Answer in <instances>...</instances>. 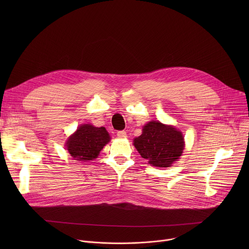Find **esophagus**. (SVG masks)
<instances>
[{
	"instance_id": "1",
	"label": "esophagus",
	"mask_w": 249,
	"mask_h": 249,
	"mask_svg": "<svg viewBox=\"0 0 249 249\" xmlns=\"http://www.w3.org/2000/svg\"><path fill=\"white\" fill-rule=\"evenodd\" d=\"M117 137L123 139V138H126V137H127V134H126L125 131H118V132H117Z\"/></svg>"
}]
</instances>
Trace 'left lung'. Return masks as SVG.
Listing matches in <instances>:
<instances>
[{
  "mask_svg": "<svg viewBox=\"0 0 249 249\" xmlns=\"http://www.w3.org/2000/svg\"><path fill=\"white\" fill-rule=\"evenodd\" d=\"M134 146L151 165L168 167L182 155L184 138L173 126L151 121L143 127L142 135L134 139Z\"/></svg>",
  "mask_w": 249,
  "mask_h": 249,
  "instance_id": "obj_1",
  "label": "left lung"
}]
</instances>
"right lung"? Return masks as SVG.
Listing matches in <instances>:
<instances>
[{"mask_svg": "<svg viewBox=\"0 0 249 249\" xmlns=\"http://www.w3.org/2000/svg\"><path fill=\"white\" fill-rule=\"evenodd\" d=\"M109 141L110 136L104 127L98 128L90 124H84L69 137L66 147L74 160L87 161L96 159Z\"/></svg>", "mask_w": 249, "mask_h": 249, "instance_id": "add662e5", "label": "right lung"}]
</instances>
